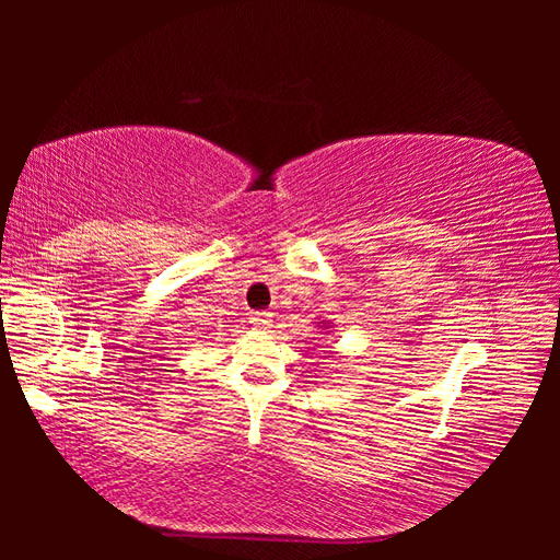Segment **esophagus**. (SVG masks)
Masks as SVG:
<instances>
[{
	"mask_svg": "<svg viewBox=\"0 0 560 560\" xmlns=\"http://www.w3.org/2000/svg\"><path fill=\"white\" fill-rule=\"evenodd\" d=\"M249 323H253V327H257V329H267L269 323H271V313H267V311L253 313V315H249Z\"/></svg>",
	"mask_w": 560,
	"mask_h": 560,
	"instance_id": "esophagus-1",
	"label": "esophagus"
}]
</instances>
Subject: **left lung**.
<instances>
[{
    "label": "left lung",
    "mask_w": 560,
    "mask_h": 560,
    "mask_svg": "<svg viewBox=\"0 0 560 560\" xmlns=\"http://www.w3.org/2000/svg\"><path fill=\"white\" fill-rule=\"evenodd\" d=\"M319 327H327V325H325V323H319Z\"/></svg>",
    "instance_id": "left-lung-1"
}]
</instances>
